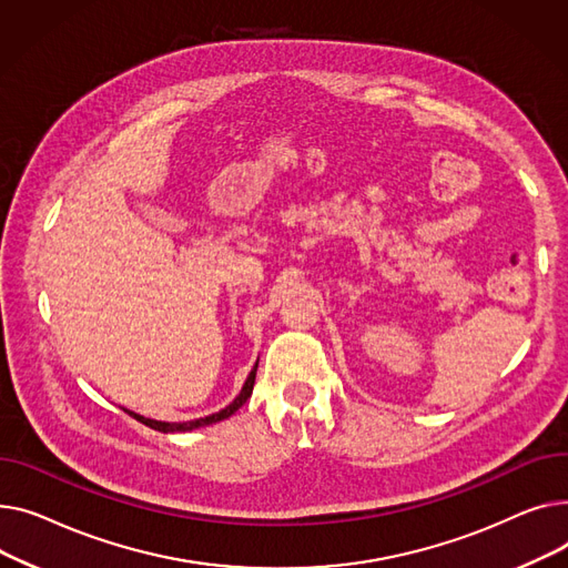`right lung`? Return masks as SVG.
<instances>
[{"instance_id": "add662e5", "label": "right lung", "mask_w": 568, "mask_h": 568, "mask_svg": "<svg viewBox=\"0 0 568 568\" xmlns=\"http://www.w3.org/2000/svg\"><path fill=\"white\" fill-rule=\"evenodd\" d=\"M256 366H258V359H256V364H254V369L250 372V376H247V381H245V385H243V389H241V394L233 398V402L224 408V410H220V413H215V415H209V417H202V419H194V422H179V424H170V422H155V419H149V417H142V415H135V413H130V410H125L130 417H135L138 422H142V424H146L149 428H153V430H160V433H176V430H192V428H199V426H206V424H215V422H222V419H226V417H231L233 413H236L247 398L252 396V389H254V378H256Z\"/></svg>"}]
</instances>
